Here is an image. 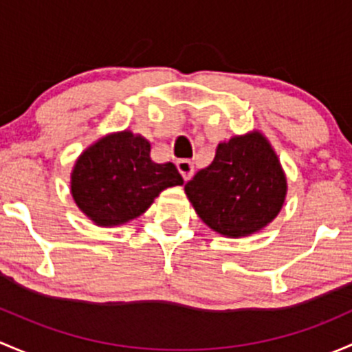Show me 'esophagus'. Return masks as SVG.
I'll return each mask as SVG.
<instances>
[{"label":"esophagus","instance_id":"esophagus-1","mask_svg":"<svg viewBox=\"0 0 352 352\" xmlns=\"http://www.w3.org/2000/svg\"><path fill=\"white\" fill-rule=\"evenodd\" d=\"M176 168L177 171L181 173V176H183L184 181L190 179L191 176H193V162L190 161V159H179V161H176Z\"/></svg>","mask_w":352,"mask_h":352}]
</instances>
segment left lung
I'll use <instances>...</instances> for the list:
<instances>
[{
  "label": "left lung",
  "mask_w": 352,
  "mask_h": 352,
  "mask_svg": "<svg viewBox=\"0 0 352 352\" xmlns=\"http://www.w3.org/2000/svg\"><path fill=\"white\" fill-rule=\"evenodd\" d=\"M198 217L227 237H244L273 222L286 197V176L261 132L217 146L212 164L184 184Z\"/></svg>",
  "instance_id": "obj_1"
}]
</instances>
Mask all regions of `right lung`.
<instances>
[{"instance_id":"add662e5","label":"right lung","mask_w":352,"mask_h":352,"mask_svg":"<svg viewBox=\"0 0 352 352\" xmlns=\"http://www.w3.org/2000/svg\"><path fill=\"white\" fill-rule=\"evenodd\" d=\"M183 184L173 162L151 159V144L129 130L101 137L76 161L71 193L96 226L113 227L142 215L162 190Z\"/></svg>"}]
</instances>
